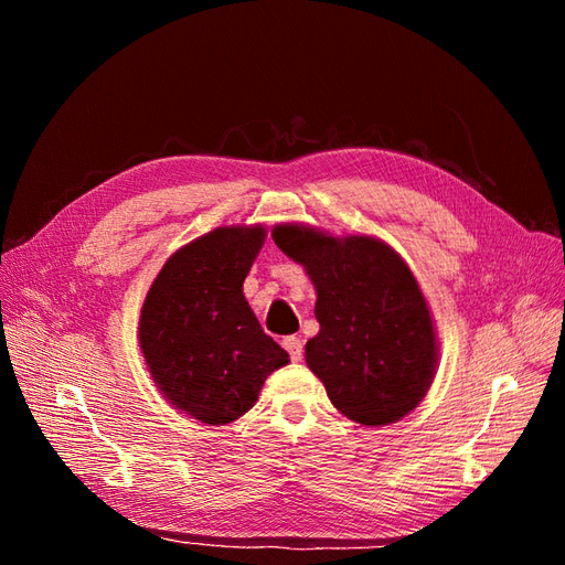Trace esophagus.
I'll return each instance as SVG.
<instances>
[{
	"instance_id": "obj_1",
	"label": "esophagus",
	"mask_w": 565,
	"mask_h": 565,
	"mask_svg": "<svg viewBox=\"0 0 565 565\" xmlns=\"http://www.w3.org/2000/svg\"><path fill=\"white\" fill-rule=\"evenodd\" d=\"M284 348L290 354V361H300L302 359V340L296 335L284 338Z\"/></svg>"
}]
</instances>
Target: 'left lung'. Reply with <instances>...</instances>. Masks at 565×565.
Wrapping results in <instances>:
<instances>
[{
    "label": "left lung",
    "instance_id": "obj_1",
    "mask_svg": "<svg viewBox=\"0 0 565 565\" xmlns=\"http://www.w3.org/2000/svg\"><path fill=\"white\" fill-rule=\"evenodd\" d=\"M275 244L317 288L321 331L305 361L333 406L359 425H390L423 402L436 369L429 307L396 250L373 236L277 225Z\"/></svg>",
    "mask_w": 565,
    "mask_h": 565
}]
</instances>
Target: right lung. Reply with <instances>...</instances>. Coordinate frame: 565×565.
Listing matches in <instances>:
<instances>
[{
    "label": "right lung",
    "instance_id": "right-lung-1",
    "mask_svg": "<svg viewBox=\"0 0 565 565\" xmlns=\"http://www.w3.org/2000/svg\"><path fill=\"white\" fill-rule=\"evenodd\" d=\"M265 230L217 227L175 250L140 312V350L161 394L206 425H227L258 402L288 363L244 298Z\"/></svg>",
    "mask_w": 565,
    "mask_h": 565
}]
</instances>
